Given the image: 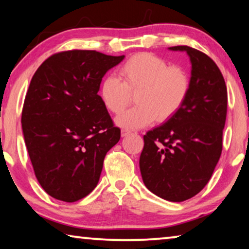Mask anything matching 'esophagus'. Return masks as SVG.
<instances>
[{
    "label": "esophagus",
    "mask_w": 249,
    "mask_h": 249,
    "mask_svg": "<svg viewBox=\"0 0 249 249\" xmlns=\"http://www.w3.org/2000/svg\"><path fill=\"white\" fill-rule=\"evenodd\" d=\"M131 135V131H129V130H122L121 131V137H128Z\"/></svg>",
    "instance_id": "1"
}]
</instances>
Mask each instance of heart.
<instances>
[{
    "label": "heart",
    "instance_id": "1",
    "mask_svg": "<svg viewBox=\"0 0 249 249\" xmlns=\"http://www.w3.org/2000/svg\"><path fill=\"white\" fill-rule=\"evenodd\" d=\"M121 80L108 75L100 86L103 106L121 113L136 94L137 107L117 117L116 124L125 129H141L157 119L166 121L181 108L190 90V76L185 69L168 66L151 53H138L120 68Z\"/></svg>",
    "mask_w": 249,
    "mask_h": 249
}]
</instances>
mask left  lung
I'll return each instance as SVG.
<instances>
[{"label":"left lung","instance_id":"1","mask_svg":"<svg viewBox=\"0 0 249 249\" xmlns=\"http://www.w3.org/2000/svg\"><path fill=\"white\" fill-rule=\"evenodd\" d=\"M186 52L191 63L190 90L170 119L143 136L141 177L162 199L183 201L207 185L220 158L227 114V88L216 63L187 45L169 48Z\"/></svg>","mask_w":249,"mask_h":249}]
</instances>
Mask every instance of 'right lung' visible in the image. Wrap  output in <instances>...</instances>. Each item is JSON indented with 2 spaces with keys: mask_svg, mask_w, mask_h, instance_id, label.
I'll use <instances>...</instances> for the list:
<instances>
[{
  "mask_svg": "<svg viewBox=\"0 0 249 249\" xmlns=\"http://www.w3.org/2000/svg\"><path fill=\"white\" fill-rule=\"evenodd\" d=\"M124 59L72 50L50 56L33 75L23 137L37 181L55 199L73 202L89 195L107 152L120 140L98 92L105 74Z\"/></svg>",
  "mask_w": 249,
  "mask_h": 249,
  "instance_id": "obj_1",
  "label": "right lung"
}]
</instances>
